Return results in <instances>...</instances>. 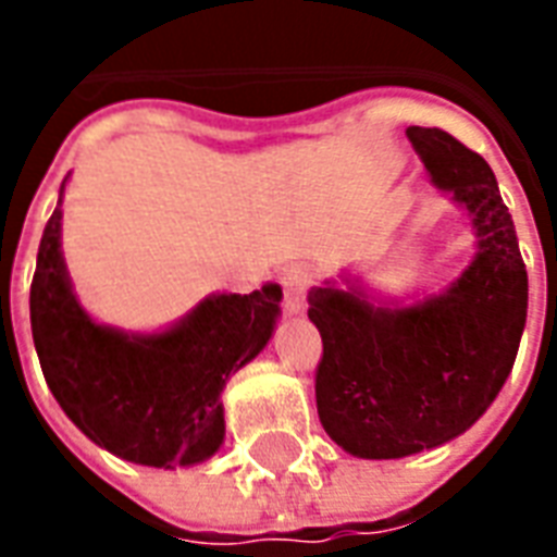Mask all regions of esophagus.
<instances>
[{
	"mask_svg": "<svg viewBox=\"0 0 557 557\" xmlns=\"http://www.w3.org/2000/svg\"><path fill=\"white\" fill-rule=\"evenodd\" d=\"M283 292H286V309L292 314H300L306 309V292L312 286V271L306 265H288L280 274Z\"/></svg>",
	"mask_w": 557,
	"mask_h": 557,
	"instance_id": "esophagus-1",
	"label": "esophagus"
}]
</instances>
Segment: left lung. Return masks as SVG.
Returning a JSON list of instances; mask_svg holds the SVG:
<instances>
[{
  "label": "left lung",
  "instance_id": "8db88e82",
  "mask_svg": "<svg viewBox=\"0 0 557 557\" xmlns=\"http://www.w3.org/2000/svg\"><path fill=\"white\" fill-rule=\"evenodd\" d=\"M407 138L433 187L466 210L474 257L410 304L375 295L352 271L309 292L323 341L318 416L361 459H401L466 433L509 379L527 326V265L492 168L436 126H407Z\"/></svg>",
  "mask_w": 557,
  "mask_h": 557
}]
</instances>
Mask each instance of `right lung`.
Instances as JSON below:
<instances>
[{
  "instance_id": "right-lung-1",
  "label": "right lung",
  "mask_w": 557,
  "mask_h": 557,
  "mask_svg": "<svg viewBox=\"0 0 557 557\" xmlns=\"http://www.w3.org/2000/svg\"><path fill=\"white\" fill-rule=\"evenodd\" d=\"M39 239L30 332L63 413L98 448L150 468L205 462L225 442L222 389L274 335L283 288L216 292L168 330L98 323L74 295L63 260V190Z\"/></svg>"
}]
</instances>
